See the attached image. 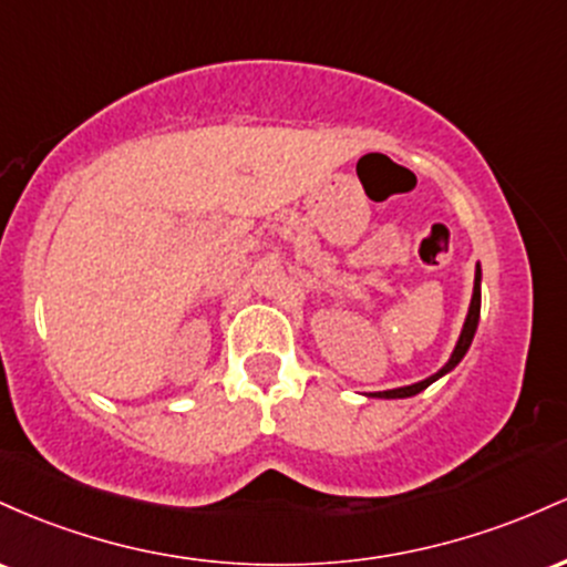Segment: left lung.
<instances>
[{
  "mask_svg": "<svg viewBox=\"0 0 567 567\" xmlns=\"http://www.w3.org/2000/svg\"><path fill=\"white\" fill-rule=\"evenodd\" d=\"M476 323H480V265H476V278H474V295H472V305H468V316H466V323H463V332H461V340H457L453 355H450L447 367L439 369L436 374H431L429 380H421V383L415 385H404V388H393V391H380V393H372V396L378 399H406V396H415V393H421L429 388L434 380L442 378V374H447L450 369H453L457 361L463 359L468 351V346H472L474 340V332H476Z\"/></svg>",
  "mask_w": 567,
  "mask_h": 567,
  "instance_id": "obj_1",
  "label": "left lung"
}]
</instances>
